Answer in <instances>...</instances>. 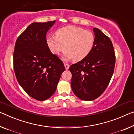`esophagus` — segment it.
Segmentation results:
<instances>
[{
  "label": "esophagus",
  "instance_id": "1",
  "mask_svg": "<svg viewBox=\"0 0 134 134\" xmlns=\"http://www.w3.org/2000/svg\"><path fill=\"white\" fill-rule=\"evenodd\" d=\"M64 66H65V69H66V70L69 69V67H70V65L67 63H64Z\"/></svg>",
  "mask_w": 134,
  "mask_h": 134
}]
</instances>
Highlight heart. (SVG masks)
Returning <instances> with one entry per match:
<instances>
[{
    "instance_id": "1",
    "label": "heart",
    "mask_w": 134,
    "mask_h": 134,
    "mask_svg": "<svg viewBox=\"0 0 134 134\" xmlns=\"http://www.w3.org/2000/svg\"><path fill=\"white\" fill-rule=\"evenodd\" d=\"M46 43L53 54L58 55L65 48L66 52L64 54V59L79 61L92 51L95 36L91 31L82 27L69 25L58 29L55 36L46 38Z\"/></svg>"
}]
</instances>
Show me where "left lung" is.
Returning <instances> with one entry per match:
<instances>
[{"label": "left lung", "instance_id": "left-lung-1", "mask_svg": "<svg viewBox=\"0 0 134 134\" xmlns=\"http://www.w3.org/2000/svg\"><path fill=\"white\" fill-rule=\"evenodd\" d=\"M95 43L86 58L70 67L71 86L76 97L92 101L103 94L113 76L116 57L111 40L98 29L94 28Z\"/></svg>", "mask_w": 134, "mask_h": 134}]
</instances>
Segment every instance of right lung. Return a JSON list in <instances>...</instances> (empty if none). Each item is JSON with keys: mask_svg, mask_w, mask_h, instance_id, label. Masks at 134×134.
<instances>
[{"mask_svg": "<svg viewBox=\"0 0 134 134\" xmlns=\"http://www.w3.org/2000/svg\"><path fill=\"white\" fill-rule=\"evenodd\" d=\"M55 21L33 23L19 36L14 52V69L19 84L29 96L38 101L48 99L55 92L63 61L52 54L46 33Z\"/></svg>", "mask_w": 134, "mask_h": 134, "instance_id": "add662e5", "label": "right lung"}]
</instances>
